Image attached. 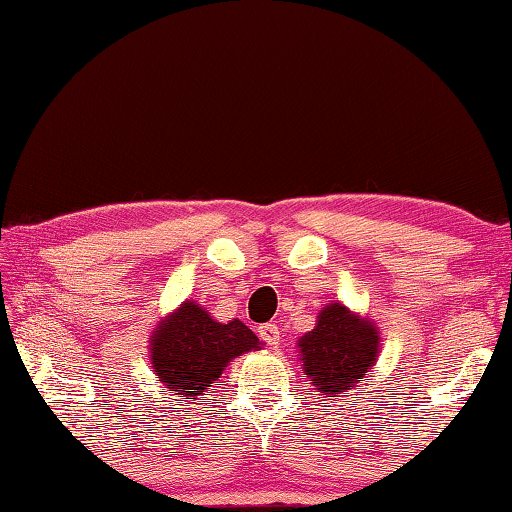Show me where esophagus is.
Instances as JSON below:
<instances>
[{
	"label": "esophagus",
	"instance_id": "34e87169",
	"mask_svg": "<svg viewBox=\"0 0 512 512\" xmlns=\"http://www.w3.org/2000/svg\"><path fill=\"white\" fill-rule=\"evenodd\" d=\"M259 336H262V341H266L268 345H273V348L280 345V329H277V325H262L259 327Z\"/></svg>",
	"mask_w": 512,
	"mask_h": 512
}]
</instances>
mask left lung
Wrapping results in <instances>:
<instances>
[{"mask_svg":"<svg viewBox=\"0 0 512 512\" xmlns=\"http://www.w3.org/2000/svg\"><path fill=\"white\" fill-rule=\"evenodd\" d=\"M381 352L375 320L359 316L343 302H327L316 327L298 339V361L314 391L339 397L352 391L372 370Z\"/></svg>","mask_w":512,"mask_h":512,"instance_id":"1","label":"left lung"}]
</instances>
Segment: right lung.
Returning a JSON list of instances; mask_svg holds the SVG:
<instances>
[{
    "label": "right lung",
    "mask_w": 512,
    "mask_h": 512,
    "mask_svg": "<svg viewBox=\"0 0 512 512\" xmlns=\"http://www.w3.org/2000/svg\"><path fill=\"white\" fill-rule=\"evenodd\" d=\"M262 341L241 320L219 323L194 300L164 316L149 339L153 375L167 391L196 402L241 354L262 350Z\"/></svg>",
    "instance_id": "right-lung-1"
}]
</instances>
